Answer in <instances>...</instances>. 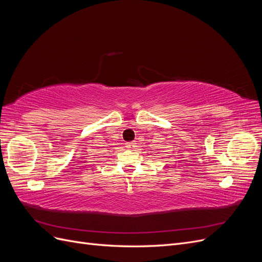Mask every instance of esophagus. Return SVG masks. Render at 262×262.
<instances>
[{
	"label": "esophagus",
	"mask_w": 262,
	"mask_h": 262,
	"mask_svg": "<svg viewBox=\"0 0 262 262\" xmlns=\"http://www.w3.org/2000/svg\"><path fill=\"white\" fill-rule=\"evenodd\" d=\"M134 146H136V143H134V142H129V143H126V147L132 148Z\"/></svg>",
	"instance_id": "34e87169"
}]
</instances>
